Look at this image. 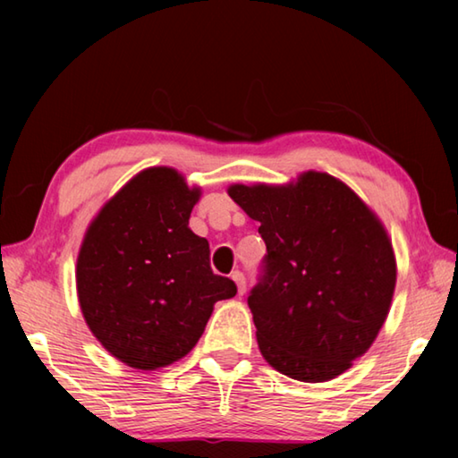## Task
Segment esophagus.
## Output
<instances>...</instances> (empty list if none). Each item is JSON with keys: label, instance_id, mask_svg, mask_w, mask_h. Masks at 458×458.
Instances as JSON below:
<instances>
[{"label": "esophagus", "instance_id": "esophagus-1", "mask_svg": "<svg viewBox=\"0 0 458 458\" xmlns=\"http://www.w3.org/2000/svg\"><path fill=\"white\" fill-rule=\"evenodd\" d=\"M232 279H234L238 285V295H244L246 293V276L242 274V271H234V274H232Z\"/></svg>", "mask_w": 458, "mask_h": 458}]
</instances>
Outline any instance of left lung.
Here are the masks:
<instances>
[{
    "label": "left lung",
    "mask_w": 458,
    "mask_h": 458,
    "mask_svg": "<svg viewBox=\"0 0 458 458\" xmlns=\"http://www.w3.org/2000/svg\"><path fill=\"white\" fill-rule=\"evenodd\" d=\"M228 194L267 254L248 305L261 354L301 382L333 379L374 343L395 287L392 242L344 182L309 171L295 184H234Z\"/></svg>",
    "instance_id": "obj_1"
}]
</instances>
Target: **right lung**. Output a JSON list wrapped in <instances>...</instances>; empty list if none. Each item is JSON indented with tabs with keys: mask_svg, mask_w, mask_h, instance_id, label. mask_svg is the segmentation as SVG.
<instances>
[{
	"mask_svg": "<svg viewBox=\"0 0 458 458\" xmlns=\"http://www.w3.org/2000/svg\"><path fill=\"white\" fill-rule=\"evenodd\" d=\"M199 189L177 171L140 173L90 224L76 264L82 315L94 336L131 368L189 354L216 301L236 295L210 267V246L189 228Z\"/></svg>",
	"mask_w": 458,
	"mask_h": 458,
	"instance_id": "right-lung-1",
	"label": "right lung"
}]
</instances>
